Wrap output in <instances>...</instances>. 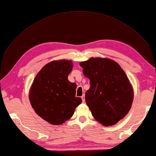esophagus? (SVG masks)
Returning a JSON list of instances; mask_svg holds the SVG:
<instances>
[{
    "instance_id": "esophagus-1",
    "label": "esophagus",
    "mask_w": 156,
    "mask_h": 156,
    "mask_svg": "<svg viewBox=\"0 0 156 156\" xmlns=\"http://www.w3.org/2000/svg\"><path fill=\"white\" fill-rule=\"evenodd\" d=\"M81 98H82L83 102H85V95H84V94H83V95L81 97Z\"/></svg>"
}]
</instances>
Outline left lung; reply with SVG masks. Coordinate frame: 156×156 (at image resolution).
Masks as SVG:
<instances>
[{
	"label": "left lung",
	"instance_id": "8db88e82",
	"mask_svg": "<svg viewBox=\"0 0 156 156\" xmlns=\"http://www.w3.org/2000/svg\"><path fill=\"white\" fill-rule=\"evenodd\" d=\"M79 65L90 80L85 101L93 116L105 126L122 119L130 111L134 92L126 73L115 61L91 58Z\"/></svg>",
	"mask_w": 156,
	"mask_h": 156
}]
</instances>
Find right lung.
Listing matches in <instances>:
<instances>
[{"instance_id": "right-lung-1", "label": "right lung", "mask_w": 156, "mask_h": 156, "mask_svg": "<svg viewBox=\"0 0 156 156\" xmlns=\"http://www.w3.org/2000/svg\"><path fill=\"white\" fill-rule=\"evenodd\" d=\"M72 68L70 60L49 62L36 75L30 89L29 99L34 111L51 124L60 125L69 120L82 102L75 96L76 83L67 79Z\"/></svg>"}]
</instances>
